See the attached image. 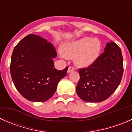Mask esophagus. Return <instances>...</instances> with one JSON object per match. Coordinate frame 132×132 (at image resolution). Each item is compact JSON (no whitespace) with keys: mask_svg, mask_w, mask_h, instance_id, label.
<instances>
[{"mask_svg":"<svg viewBox=\"0 0 132 132\" xmlns=\"http://www.w3.org/2000/svg\"><path fill=\"white\" fill-rule=\"evenodd\" d=\"M74 68L73 67V66H69L68 68V73H70L71 72V71H74Z\"/></svg>","mask_w":132,"mask_h":132,"instance_id":"obj_1","label":"esophagus"}]
</instances>
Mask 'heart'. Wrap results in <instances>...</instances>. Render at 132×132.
<instances>
[{"instance_id":"b5f03b06","label":"heart","mask_w":132,"mask_h":132,"mask_svg":"<svg viewBox=\"0 0 132 132\" xmlns=\"http://www.w3.org/2000/svg\"><path fill=\"white\" fill-rule=\"evenodd\" d=\"M101 48V43L98 39L86 37L65 45L62 52L65 57H74L78 66H87L98 57Z\"/></svg>"}]
</instances>
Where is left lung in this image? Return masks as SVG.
Returning <instances> with one entry per match:
<instances>
[{
    "mask_svg": "<svg viewBox=\"0 0 132 132\" xmlns=\"http://www.w3.org/2000/svg\"><path fill=\"white\" fill-rule=\"evenodd\" d=\"M104 51L88 67L78 69L80 80L76 90L85 102L105 100L121 81L123 59L121 48L114 42H110L107 43Z\"/></svg>",
    "mask_w": 132,
    "mask_h": 132,
    "instance_id": "obj_1",
    "label": "left lung"
}]
</instances>
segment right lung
<instances>
[{
    "instance_id": "right-lung-1",
    "label": "right lung",
    "mask_w": 132,
    "mask_h": 132,
    "mask_svg": "<svg viewBox=\"0 0 132 132\" xmlns=\"http://www.w3.org/2000/svg\"><path fill=\"white\" fill-rule=\"evenodd\" d=\"M55 48L51 43L35 34H29L14 47L10 72L14 86L27 100L42 102L50 99L60 80L67 74L54 68Z\"/></svg>"
}]
</instances>
